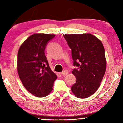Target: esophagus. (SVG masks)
<instances>
[{
  "mask_svg": "<svg viewBox=\"0 0 123 123\" xmlns=\"http://www.w3.org/2000/svg\"><path fill=\"white\" fill-rule=\"evenodd\" d=\"M69 73V72L68 70H64V71H63L61 73L62 75H67Z\"/></svg>",
  "mask_w": 123,
  "mask_h": 123,
  "instance_id": "34e87169",
  "label": "esophagus"
}]
</instances>
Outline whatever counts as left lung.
<instances>
[{
    "mask_svg": "<svg viewBox=\"0 0 123 123\" xmlns=\"http://www.w3.org/2000/svg\"><path fill=\"white\" fill-rule=\"evenodd\" d=\"M64 37L72 50L74 65L78 67L72 71L76 82L71 90L78 98H87L98 90L105 74V49L101 40L91 33L65 34Z\"/></svg>",
    "mask_w": 123,
    "mask_h": 123,
    "instance_id": "8db88e82",
    "label": "left lung"
}]
</instances>
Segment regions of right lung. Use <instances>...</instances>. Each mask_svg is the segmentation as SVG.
<instances>
[{
    "mask_svg": "<svg viewBox=\"0 0 123 123\" xmlns=\"http://www.w3.org/2000/svg\"><path fill=\"white\" fill-rule=\"evenodd\" d=\"M54 34L34 33L20 46L17 55V72L25 88L33 95L43 97L53 90L56 74L52 71L45 55L48 42Z\"/></svg>",
    "mask_w": 123,
    "mask_h": 123,
    "instance_id": "1",
    "label": "right lung"
}]
</instances>
